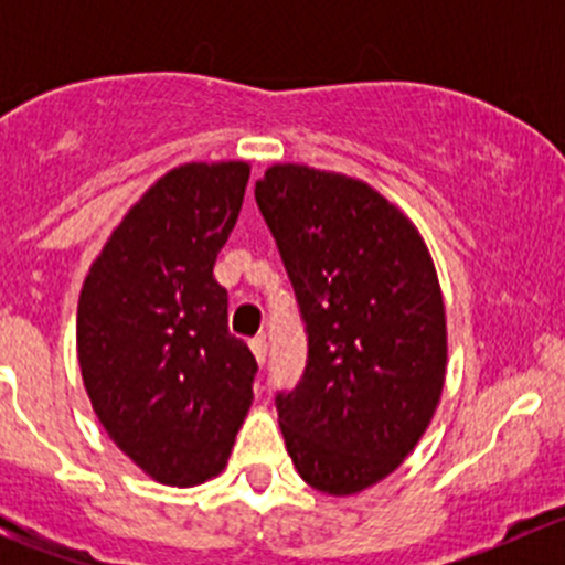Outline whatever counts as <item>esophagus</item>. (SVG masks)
<instances>
[{"mask_svg":"<svg viewBox=\"0 0 565 565\" xmlns=\"http://www.w3.org/2000/svg\"><path fill=\"white\" fill-rule=\"evenodd\" d=\"M248 347H250V352H254L256 361L265 363V358H267V341H265V335H254V339L248 341Z\"/></svg>","mask_w":565,"mask_h":565,"instance_id":"1","label":"esophagus"}]
</instances>
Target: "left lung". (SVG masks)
<instances>
[{
  "label": "left lung",
  "instance_id": "left-lung-1",
  "mask_svg": "<svg viewBox=\"0 0 565 565\" xmlns=\"http://www.w3.org/2000/svg\"><path fill=\"white\" fill-rule=\"evenodd\" d=\"M306 328V369L276 393L300 478L355 494L402 465L446 380V309L418 230L352 177L278 163L254 188Z\"/></svg>",
  "mask_w": 565,
  "mask_h": 565
}]
</instances>
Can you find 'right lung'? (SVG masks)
<instances>
[{"mask_svg":"<svg viewBox=\"0 0 565 565\" xmlns=\"http://www.w3.org/2000/svg\"><path fill=\"white\" fill-rule=\"evenodd\" d=\"M248 163H185L114 230L78 298L84 388L114 443L169 487L218 476L254 398L256 358L230 333L213 265Z\"/></svg>","mask_w":565,"mask_h":565,"instance_id":"add662e5","label":"right lung"}]
</instances>
